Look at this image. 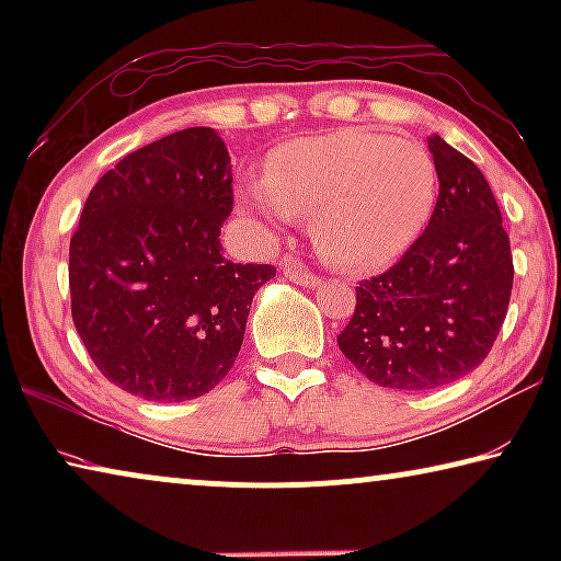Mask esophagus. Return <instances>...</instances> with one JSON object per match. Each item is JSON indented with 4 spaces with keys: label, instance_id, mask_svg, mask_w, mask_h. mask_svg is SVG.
Returning <instances> with one entry per match:
<instances>
[{
    "label": "esophagus",
    "instance_id": "obj_1",
    "mask_svg": "<svg viewBox=\"0 0 561 561\" xmlns=\"http://www.w3.org/2000/svg\"><path fill=\"white\" fill-rule=\"evenodd\" d=\"M282 270H284V277H287L294 284H299V287H317V284H319L317 274L301 262H284Z\"/></svg>",
    "mask_w": 561,
    "mask_h": 561
}]
</instances>
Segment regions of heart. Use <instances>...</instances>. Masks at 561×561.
Masks as SVG:
<instances>
[{
    "label": "heart",
    "instance_id": "obj_1",
    "mask_svg": "<svg viewBox=\"0 0 561 561\" xmlns=\"http://www.w3.org/2000/svg\"><path fill=\"white\" fill-rule=\"evenodd\" d=\"M438 170L428 150L364 128L299 138L274 150L267 175L240 187V207L274 234L311 215L321 257L368 272L396 262L433 213Z\"/></svg>",
    "mask_w": 561,
    "mask_h": 561
}]
</instances>
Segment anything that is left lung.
I'll return each instance as SVG.
<instances>
[{
    "label": "left lung",
    "instance_id": "1",
    "mask_svg": "<svg viewBox=\"0 0 561 561\" xmlns=\"http://www.w3.org/2000/svg\"><path fill=\"white\" fill-rule=\"evenodd\" d=\"M438 203L425 232L391 270L356 287L339 348L368 381L428 391L458 381L490 354L512 294L510 237L480 168L428 138Z\"/></svg>",
    "mask_w": 561,
    "mask_h": 561
}]
</instances>
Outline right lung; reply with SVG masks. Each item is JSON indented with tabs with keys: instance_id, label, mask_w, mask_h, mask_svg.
Wrapping results in <instances>:
<instances>
[{
	"instance_id": "obj_1",
	"label": "right lung",
	"mask_w": 561,
	"mask_h": 561,
	"mask_svg": "<svg viewBox=\"0 0 561 561\" xmlns=\"http://www.w3.org/2000/svg\"><path fill=\"white\" fill-rule=\"evenodd\" d=\"M230 213V156L213 128L133 150L93 185L71 237V317L126 393L190 401L230 374L254 294L277 274L225 257Z\"/></svg>"
}]
</instances>
